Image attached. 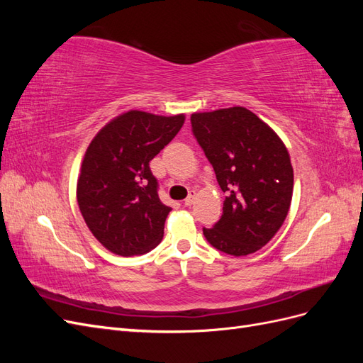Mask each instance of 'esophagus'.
I'll use <instances>...</instances> for the list:
<instances>
[{
    "mask_svg": "<svg viewBox=\"0 0 363 363\" xmlns=\"http://www.w3.org/2000/svg\"><path fill=\"white\" fill-rule=\"evenodd\" d=\"M194 200H195V192H194V191H191V192H189V195L186 196V200H184V206H186V207L192 206V204H194Z\"/></svg>",
    "mask_w": 363,
    "mask_h": 363,
    "instance_id": "obj_1",
    "label": "esophagus"
}]
</instances>
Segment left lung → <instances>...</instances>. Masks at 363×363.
<instances>
[{
    "label": "left lung",
    "mask_w": 363,
    "mask_h": 363,
    "mask_svg": "<svg viewBox=\"0 0 363 363\" xmlns=\"http://www.w3.org/2000/svg\"><path fill=\"white\" fill-rule=\"evenodd\" d=\"M192 133L225 192L223 216L204 228L207 242L230 256L267 245L286 219L294 191L289 152L269 125L245 107L194 113Z\"/></svg>",
    "instance_id": "left-lung-1"
}]
</instances>
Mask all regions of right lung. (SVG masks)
Masks as SVG:
<instances>
[{
	"instance_id": "1",
	"label": "right lung",
	"mask_w": 363,
	"mask_h": 363,
	"mask_svg": "<svg viewBox=\"0 0 363 363\" xmlns=\"http://www.w3.org/2000/svg\"><path fill=\"white\" fill-rule=\"evenodd\" d=\"M184 115L130 111L112 119L86 150L77 201L92 235L118 256L156 248L171 207L159 199L150 162L179 133Z\"/></svg>"
}]
</instances>
